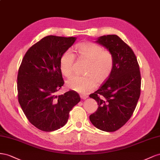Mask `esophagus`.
<instances>
[{"label":"esophagus","mask_w":160,"mask_h":160,"mask_svg":"<svg viewBox=\"0 0 160 160\" xmlns=\"http://www.w3.org/2000/svg\"><path fill=\"white\" fill-rule=\"evenodd\" d=\"M80 98L82 99H86V98H88V96L87 95H86V94H80Z\"/></svg>","instance_id":"1"}]
</instances>
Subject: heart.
Listing matches in <instances>:
<instances>
[{
	"mask_svg": "<svg viewBox=\"0 0 160 160\" xmlns=\"http://www.w3.org/2000/svg\"><path fill=\"white\" fill-rule=\"evenodd\" d=\"M75 51L80 58L88 60L84 69L86 75L72 77L67 81V86L78 92L86 94L95 87L96 82L102 83L110 76L114 66V56L110 50L90 42L77 44ZM74 60V55L70 50L62 55L60 66L63 76L72 75Z\"/></svg>",
	"mask_w": 160,
	"mask_h": 160,
	"instance_id": "obj_1",
	"label": "heart"
}]
</instances>
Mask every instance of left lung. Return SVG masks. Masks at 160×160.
I'll list each match as a JSON object with an SVG mask.
<instances>
[{"instance_id": "1", "label": "left lung", "mask_w": 160, "mask_h": 160, "mask_svg": "<svg viewBox=\"0 0 160 160\" xmlns=\"http://www.w3.org/2000/svg\"><path fill=\"white\" fill-rule=\"evenodd\" d=\"M97 42L112 52L114 66L105 82L90 94L98 106L89 118L98 129L113 132L130 119L138 104L141 82L139 66L133 50L118 36L104 35Z\"/></svg>"}]
</instances>
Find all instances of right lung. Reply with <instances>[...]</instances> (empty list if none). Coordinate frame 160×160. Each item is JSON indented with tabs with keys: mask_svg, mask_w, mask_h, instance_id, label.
<instances>
[{
	"mask_svg": "<svg viewBox=\"0 0 160 160\" xmlns=\"http://www.w3.org/2000/svg\"><path fill=\"white\" fill-rule=\"evenodd\" d=\"M76 39L46 36L32 45L22 60L17 75L18 100L27 119L39 130L60 129L72 108L80 101L74 90L57 94L64 84L61 56Z\"/></svg>",
	"mask_w": 160,
	"mask_h": 160,
	"instance_id": "right-lung-1",
	"label": "right lung"
}]
</instances>
